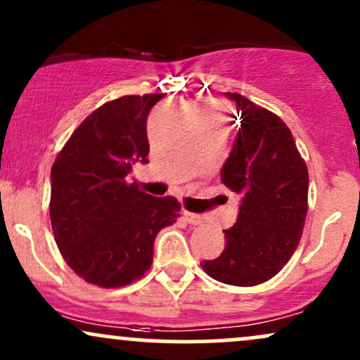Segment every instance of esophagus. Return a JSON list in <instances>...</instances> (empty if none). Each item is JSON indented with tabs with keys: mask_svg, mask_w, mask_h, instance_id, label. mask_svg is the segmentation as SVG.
Returning a JSON list of instances; mask_svg holds the SVG:
<instances>
[{
	"mask_svg": "<svg viewBox=\"0 0 360 360\" xmlns=\"http://www.w3.org/2000/svg\"><path fill=\"white\" fill-rule=\"evenodd\" d=\"M183 217H184V220L189 223V225H201V223H203V218H201L200 214H196V213L184 212Z\"/></svg>",
	"mask_w": 360,
	"mask_h": 360,
	"instance_id": "esophagus-1",
	"label": "esophagus"
}]
</instances>
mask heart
<instances>
[{
  "instance_id": "obj_1",
  "label": "heart",
  "mask_w": 360,
  "mask_h": 360,
  "mask_svg": "<svg viewBox=\"0 0 360 360\" xmlns=\"http://www.w3.org/2000/svg\"><path fill=\"white\" fill-rule=\"evenodd\" d=\"M201 106H206V108H213V110H218V106L214 105V103H212V101H205L203 105H201Z\"/></svg>"
}]
</instances>
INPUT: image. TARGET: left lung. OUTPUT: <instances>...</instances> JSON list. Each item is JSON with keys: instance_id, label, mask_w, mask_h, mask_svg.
<instances>
[{"instance_id": "left-lung-1", "label": "left lung", "mask_w": 360, "mask_h": 360, "mask_svg": "<svg viewBox=\"0 0 360 360\" xmlns=\"http://www.w3.org/2000/svg\"><path fill=\"white\" fill-rule=\"evenodd\" d=\"M240 120L221 183L242 196L225 249L203 260L210 278L232 286H257L274 278L295 254L308 213V167L291 130L278 115L238 93Z\"/></svg>"}]
</instances>
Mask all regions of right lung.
<instances>
[{
  "instance_id": "1",
  "label": "right lung",
  "mask_w": 360,
  "mask_h": 360,
  "mask_svg": "<svg viewBox=\"0 0 360 360\" xmlns=\"http://www.w3.org/2000/svg\"><path fill=\"white\" fill-rule=\"evenodd\" d=\"M162 93L128 94L94 110L51 171V221L69 267L86 283L122 288L150 269L154 240L181 217L172 196L154 198L127 176L148 162L147 117Z\"/></svg>"
}]
</instances>
